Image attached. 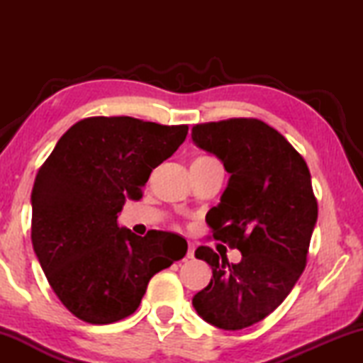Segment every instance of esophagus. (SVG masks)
Listing matches in <instances>:
<instances>
[{"label":"esophagus","instance_id":"esophagus-1","mask_svg":"<svg viewBox=\"0 0 363 363\" xmlns=\"http://www.w3.org/2000/svg\"><path fill=\"white\" fill-rule=\"evenodd\" d=\"M194 253H195V247H194L192 243H189V250H187V257H189V259H192Z\"/></svg>","mask_w":363,"mask_h":363}]
</instances>
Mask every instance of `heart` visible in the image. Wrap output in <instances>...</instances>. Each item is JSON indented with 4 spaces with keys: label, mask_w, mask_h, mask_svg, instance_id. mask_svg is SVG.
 Returning a JSON list of instances; mask_svg holds the SVG:
<instances>
[{
    "label": "heart",
    "mask_w": 363,
    "mask_h": 363,
    "mask_svg": "<svg viewBox=\"0 0 363 363\" xmlns=\"http://www.w3.org/2000/svg\"><path fill=\"white\" fill-rule=\"evenodd\" d=\"M211 162H218V160L213 158V157H199V158L194 160L192 164L194 163H211Z\"/></svg>",
    "instance_id": "obj_1"
}]
</instances>
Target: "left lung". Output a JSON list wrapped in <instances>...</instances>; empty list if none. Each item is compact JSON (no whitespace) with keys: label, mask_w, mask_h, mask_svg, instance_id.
Wrapping results in <instances>:
<instances>
[{"label":"left lung","mask_w":363,"mask_h":363,"mask_svg":"<svg viewBox=\"0 0 363 363\" xmlns=\"http://www.w3.org/2000/svg\"><path fill=\"white\" fill-rule=\"evenodd\" d=\"M192 139L230 173L206 224L214 240L242 253L229 264L210 247L196 248L213 277L192 304L214 327L242 330L272 314L306 267L318 214L311 173L301 153L257 118L201 123Z\"/></svg>","instance_id":"left-lung-1"}]
</instances>
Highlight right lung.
<instances>
[{"mask_svg":"<svg viewBox=\"0 0 363 363\" xmlns=\"http://www.w3.org/2000/svg\"><path fill=\"white\" fill-rule=\"evenodd\" d=\"M187 131L133 116H89L67 130L40 167L33 250L52 291L79 320L107 325L134 314L153 275L186 256L187 242L176 233L139 237L116 219Z\"/></svg>","mask_w":363,"mask_h":363,"instance_id":"1","label":"right lung"}]
</instances>
